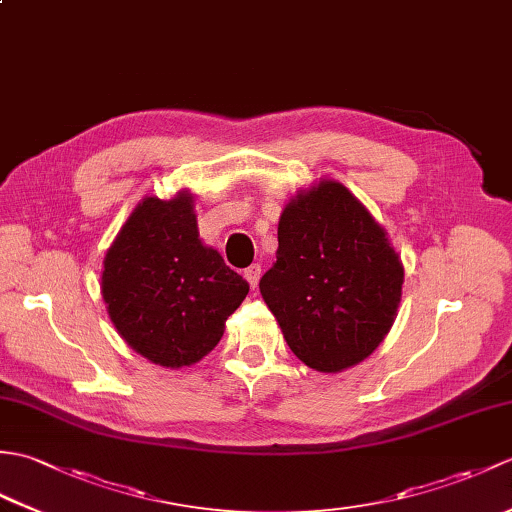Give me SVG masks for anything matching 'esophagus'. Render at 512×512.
Instances as JSON below:
<instances>
[{"mask_svg":"<svg viewBox=\"0 0 512 512\" xmlns=\"http://www.w3.org/2000/svg\"><path fill=\"white\" fill-rule=\"evenodd\" d=\"M244 277H246V281L250 284V288H257V284H259V277H262V266L259 264H253V266H248L246 270H244Z\"/></svg>","mask_w":512,"mask_h":512,"instance_id":"obj_1","label":"esophagus"}]
</instances>
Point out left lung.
<instances>
[{
    "mask_svg": "<svg viewBox=\"0 0 512 512\" xmlns=\"http://www.w3.org/2000/svg\"><path fill=\"white\" fill-rule=\"evenodd\" d=\"M277 239L259 292L290 350L323 374L363 363L394 325L405 281L385 228L350 189L325 178L288 200Z\"/></svg>",
    "mask_w": 512,
    "mask_h": 512,
    "instance_id": "left-lung-1",
    "label": "left lung"
}]
</instances>
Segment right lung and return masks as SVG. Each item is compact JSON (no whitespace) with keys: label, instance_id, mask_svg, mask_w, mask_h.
<instances>
[{"label":"right lung","instance_id":"add662e5","mask_svg":"<svg viewBox=\"0 0 512 512\" xmlns=\"http://www.w3.org/2000/svg\"><path fill=\"white\" fill-rule=\"evenodd\" d=\"M101 295L116 332L167 369L195 365L220 343L248 284L200 239L195 195H145L103 259Z\"/></svg>","mask_w":512,"mask_h":512}]
</instances>
